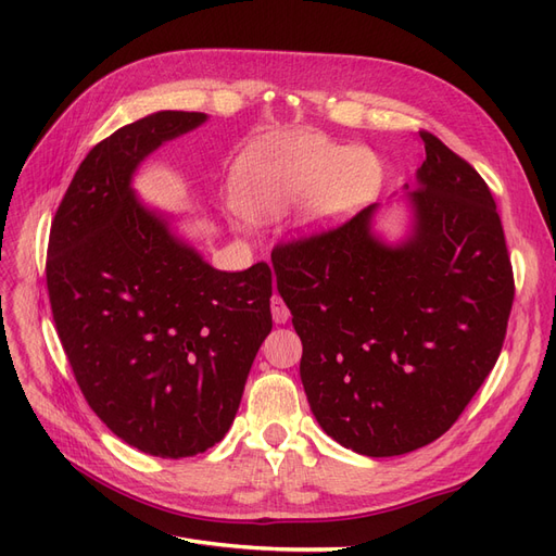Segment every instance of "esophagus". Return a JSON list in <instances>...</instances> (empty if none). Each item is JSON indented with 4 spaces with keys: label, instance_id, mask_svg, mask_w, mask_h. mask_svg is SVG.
<instances>
[{
    "label": "esophagus",
    "instance_id": "obj_1",
    "mask_svg": "<svg viewBox=\"0 0 556 556\" xmlns=\"http://www.w3.org/2000/svg\"><path fill=\"white\" fill-rule=\"evenodd\" d=\"M271 315L278 325H285L290 319V308L285 306V301L278 294H274V299H271Z\"/></svg>",
    "mask_w": 556,
    "mask_h": 556
}]
</instances>
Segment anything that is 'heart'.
<instances>
[{
	"instance_id": "obj_1",
	"label": "heart",
	"mask_w": 556,
	"mask_h": 556,
	"mask_svg": "<svg viewBox=\"0 0 556 556\" xmlns=\"http://www.w3.org/2000/svg\"><path fill=\"white\" fill-rule=\"evenodd\" d=\"M378 164L364 150L323 137H288L248 155L233 178V197L250 220H278L306 199L304 225L331 227L355 213L378 185Z\"/></svg>"
}]
</instances>
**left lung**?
Returning <instances> with one entry per match:
<instances>
[{"label":"left lung","instance_id":"1","mask_svg":"<svg viewBox=\"0 0 556 556\" xmlns=\"http://www.w3.org/2000/svg\"><path fill=\"white\" fill-rule=\"evenodd\" d=\"M419 139L406 241L374 237V204L271 252L311 410L366 457L413 452L457 422L501 355L515 299L490 188L433 134Z\"/></svg>","mask_w":556,"mask_h":556}]
</instances>
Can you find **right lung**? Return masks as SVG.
Masks as SVG:
<instances>
[{
    "instance_id": "1",
    "label": "right lung",
    "mask_w": 556,
    "mask_h": 556,
    "mask_svg": "<svg viewBox=\"0 0 556 556\" xmlns=\"http://www.w3.org/2000/svg\"><path fill=\"white\" fill-rule=\"evenodd\" d=\"M206 113L160 111L80 162L50 225L46 282L74 378L127 445L162 459L225 439L271 331V268L217 271L129 188L137 166Z\"/></svg>"
}]
</instances>
